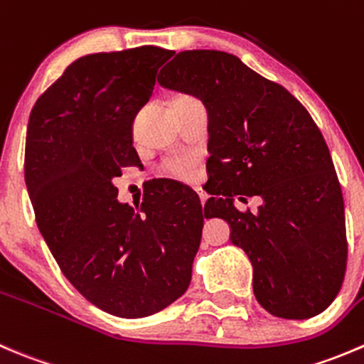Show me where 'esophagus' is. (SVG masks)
<instances>
[{
	"instance_id": "obj_1",
	"label": "esophagus",
	"mask_w": 364,
	"mask_h": 364,
	"mask_svg": "<svg viewBox=\"0 0 364 364\" xmlns=\"http://www.w3.org/2000/svg\"><path fill=\"white\" fill-rule=\"evenodd\" d=\"M198 194H200V200H201V205L205 203V201H207V194L203 193V191H198Z\"/></svg>"
}]
</instances>
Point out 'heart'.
I'll return each instance as SVG.
<instances>
[{"label": "heart", "mask_w": 364, "mask_h": 364, "mask_svg": "<svg viewBox=\"0 0 364 364\" xmlns=\"http://www.w3.org/2000/svg\"><path fill=\"white\" fill-rule=\"evenodd\" d=\"M178 99H186V95L178 97ZM164 173L175 181L191 182L196 175V159L191 156L171 157L164 163Z\"/></svg>", "instance_id": "1"}]
</instances>
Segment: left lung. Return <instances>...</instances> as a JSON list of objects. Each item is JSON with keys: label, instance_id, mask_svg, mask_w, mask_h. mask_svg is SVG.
I'll use <instances>...</instances> for the list:
<instances>
[{"label": "left lung", "instance_id": "8db88e82", "mask_svg": "<svg viewBox=\"0 0 364 364\" xmlns=\"http://www.w3.org/2000/svg\"><path fill=\"white\" fill-rule=\"evenodd\" d=\"M191 93L208 113L207 218L232 228L253 265V292L274 316L322 313L341 289L347 232L341 187L311 114L282 85L223 51H182L157 77ZM260 196L257 213L232 196Z\"/></svg>", "mask_w": 364, "mask_h": 364}]
</instances>
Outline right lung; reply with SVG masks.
<instances>
[{
  "instance_id": "add662e5",
  "label": "right lung",
  "mask_w": 364,
  "mask_h": 364,
  "mask_svg": "<svg viewBox=\"0 0 364 364\" xmlns=\"http://www.w3.org/2000/svg\"><path fill=\"white\" fill-rule=\"evenodd\" d=\"M173 51L143 46L82 56L31 109L24 181L35 219L65 278L102 311L139 318L187 290L203 228L198 194L150 189L117 201L114 177L141 164L132 122Z\"/></svg>"
}]
</instances>
